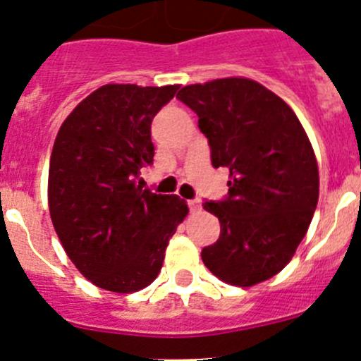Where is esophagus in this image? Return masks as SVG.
<instances>
[{"instance_id": "34e87169", "label": "esophagus", "mask_w": 361, "mask_h": 361, "mask_svg": "<svg viewBox=\"0 0 361 361\" xmlns=\"http://www.w3.org/2000/svg\"><path fill=\"white\" fill-rule=\"evenodd\" d=\"M187 204H188V209H190L192 213L201 209V201H199V199H190V201H187Z\"/></svg>"}]
</instances>
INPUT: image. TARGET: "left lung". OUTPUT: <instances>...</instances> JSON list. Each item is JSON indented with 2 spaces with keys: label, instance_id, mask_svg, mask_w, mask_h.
I'll return each mask as SVG.
<instances>
[{
  "label": "left lung",
  "instance_id": "8db88e82",
  "mask_svg": "<svg viewBox=\"0 0 361 361\" xmlns=\"http://www.w3.org/2000/svg\"><path fill=\"white\" fill-rule=\"evenodd\" d=\"M178 99L199 116L213 167L231 173L228 194L204 201L220 238L201 251L221 281L253 286L278 274L304 239L319 195L318 164L292 108L248 78L183 87Z\"/></svg>",
  "mask_w": 361,
  "mask_h": 361
}]
</instances>
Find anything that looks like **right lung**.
<instances>
[{
	"label": "right lung",
	"mask_w": 361,
	"mask_h": 361,
	"mask_svg": "<svg viewBox=\"0 0 361 361\" xmlns=\"http://www.w3.org/2000/svg\"><path fill=\"white\" fill-rule=\"evenodd\" d=\"M178 89L103 85L57 133L49 169L50 216L76 269L103 290L130 293L150 285L188 213L178 195L137 185L141 167L154 164L152 120Z\"/></svg>",
	"instance_id": "add662e5"
}]
</instances>
